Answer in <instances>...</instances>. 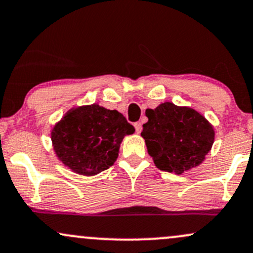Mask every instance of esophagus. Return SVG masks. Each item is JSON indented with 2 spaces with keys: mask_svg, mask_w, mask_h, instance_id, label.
Segmentation results:
<instances>
[{
  "mask_svg": "<svg viewBox=\"0 0 253 253\" xmlns=\"http://www.w3.org/2000/svg\"><path fill=\"white\" fill-rule=\"evenodd\" d=\"M134 128H135V131H137V133H140L141 128H143V126H141V122H135Z\"/></svg>",
  "mask_w": 253,
  "mask_h": 253,
  "instance_id": "obj_1",
  "label": "esophagus"
}]
</instances>
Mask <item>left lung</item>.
Here are the masks:
<instances>
[{
    "label": "left lung",
    "instance_id": "obj_1",
    "mask_svg": "<svg viewBox=\"0 0 253 253\" xmlns=\"http://www.w3.org/2000/svg\"><path fill=\"white\" fill-rule=\"evenodd\" d=\"M145 115L141 137L158 169L181 175L203 163L215 140L213 126L204 115L171 102L146 109Z\"/></svg>",
    "mask_w": 253,
    "mask_h": 253
}]
</instances>
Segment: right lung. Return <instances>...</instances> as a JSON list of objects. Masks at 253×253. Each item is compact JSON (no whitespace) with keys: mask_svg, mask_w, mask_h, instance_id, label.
I'll return each instance as SVG.
<instances>
[{"mask_svg":"<svg viewBox=\"0 0 253 253\" xmlns=\"http://www.w3.org/2000/svg\"><path fill=\"white\" fill-rule=\"evenodd\" d=\"M134 131L118 110L93 103L69 109L54 125L50 137L55 155L66 167L92 176L112 167L122 139Z\"/></svg>","mask_w":253,"mask_h":253,"instance_id":"add662e5","label":"right lung"}]
</instances>
